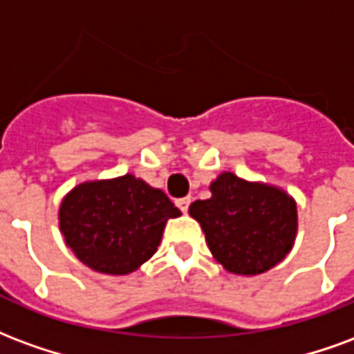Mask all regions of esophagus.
<instances>
[{
	"label": "esophagus",
	"instance_id": "1",
	"mask_svg": "<svg viewBox=\"0 0 354 354\" xmlns=\"http://www.w3.org/2000/svg\"><path fill=\"white\" fill-rule=\"evenodd\" d=\"M177 207H179L183 213H187L188 207H190V198H180V200H177Z\"/></svg>",
	"mask_w": 354,
	"mask_h": 354
}]
</instances>
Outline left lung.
<instances>
[{"mask_svg":"<svg viewBox=\"0 0 354 354\" xmlns=\"http://www.w3.org/2000/svg\"><path fill=\"white\" fill-rule=\"evenodd\" d=\"M209 190L211 198L190 203L188 213L200 223L209 251L226 272L260 275L292 251L298 209L283 188L224 171Z\"/></svg>","mask_w":354,"mask_h":354,"instance_id":"8db88e82","label":"left lung"}]
</instances>
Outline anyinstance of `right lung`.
<instances>
[{
	"label": "right lung",
	"mask_w": 354,
	"mask_h": 354,
	"mask_svg": "<svg viewBox=\"0 0 354 354\" xmlns=\"http://www.w3.org/2000/svg\"><path fill=\"white\" fill-rule=\"evenodd\" d=\"M177 216L180 211L160 188L126 174L71 188L58 224L82 264L105 275H128L158 251L166 223Z\"/></svg>",
	"instance_id": "right-lung-1"
}]
</instances>
